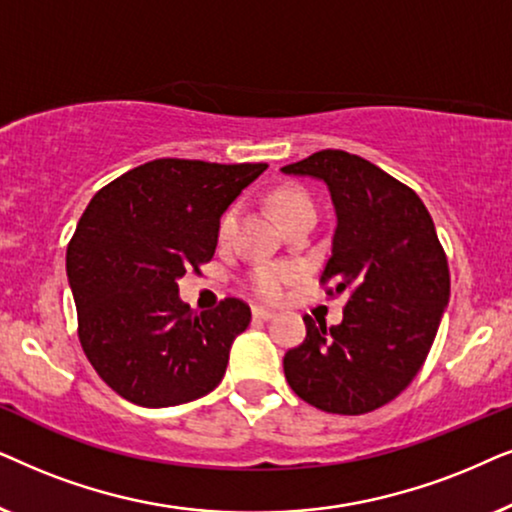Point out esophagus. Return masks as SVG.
Wrapping results in <instances>:
<instances>
[{
    "label": "esophagus",
    "mask_w": 512,
    "mask_h": 512,
    "mask_svg": "<svg viewBox=\"0 0 512 512\" xmlns=\"http://www.w3.org/2000/svg\"><path fill=\"white\" fill-rule=\"evenodd\" d=\"M252 318H255V320H271V318H274V311L262 309V306H252Z\"/></svg>",
    "instance_id": "obj_1"
}]
</instances>
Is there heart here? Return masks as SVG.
Returning <instances> with one entry per match:
<instances>
[{"instance_id": "obj_1", "label": "heart", "mask_w": 512, "mask_h": 512, "mask_svg": "<svg viewBox=\"0 0 512 512\" xmlns=\"http://www.w3.org/2000/svg\"><path fill=\"white\" fill-rule=\"evenodd\" d=\"M271 206H274L276 215L283 217L290 210L311 206L309 196L299 189H278L271 196ZM238 222V206H229L220 217V227H217V234H220V241H229V236L234 234ZM304 274V267L297 262H271V264H260L250 274V290L255 292L257 297L264 299V302H276V299L283 297L285 288L292 281H297L299 276Z\"/></svg>"}]
</instances>
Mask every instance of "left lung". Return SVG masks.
I'll list each match as a JSON object with an SVG mask.
<instances>
[{
	"label": "left lung",
	"mask_w": 512,
	"mask_h": 512,
	"mask_svg": "<svg viewBox=\"0 0 512 512\" xmlns=\"http://www.w3.org/2000/svg\"><path fill=\"white\" fill-rule=\"evenodd\" d=\"M323 180L337 229L320 283L349 292L344 320L304 316V342L285 353V379L304 403L365 414L417 377L449 302L445 250L424 201L363 156L323 149L281 168Z\"/></svg>",
	"instance_id": "1"
}]
</instances>
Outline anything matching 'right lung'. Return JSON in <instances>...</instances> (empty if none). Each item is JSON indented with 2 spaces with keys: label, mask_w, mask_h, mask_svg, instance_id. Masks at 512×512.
<instances>
[{
  "label": "right lung",
  "mask_w": 512,
  "mask_h": 512,
  "mask_svg": "<svg viewBox=\"0 0 512 512\" xmlns=\"http://www.w3.org/2000/svg\"><path fill=\"white\" fill-rule=\"evenodd\" d=\"M264 170L156 159L88 203L67 245V278L81 349L121 398L173 407L222 381L250 306L227 297L199 313L177 295V278L213 260L222 213Z\"/></svg>",
  "instance_id": "right-lung-1"
}]
</instances>
